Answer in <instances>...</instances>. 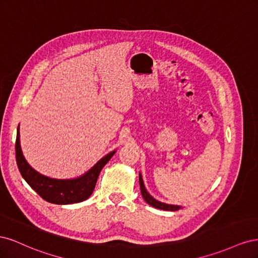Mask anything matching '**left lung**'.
<instances>
[{
	"label": "left lung",
	"mask_w": 258,
	"mask_h": 258,
	"mask_svg": "<svg viewBox=\"0 0 258 258\" xmlns=\"http://www.w3.org/2000/svg\"><path fill=\"white\" fill-rule=\"evenodd\" d=\"M139 182H140V188H141V194L144 198V200L147 202L148 205L154 207V208H157L160 210H166V211H177L179 209H182L181 206H174V205H167V204H163V202H160L158 200H156L155 198H153L150 194L147 192L144 183H143V178L141 173H140L139 176Z\"/></svg>",
	"instance_id": "1"
}]
</instances>
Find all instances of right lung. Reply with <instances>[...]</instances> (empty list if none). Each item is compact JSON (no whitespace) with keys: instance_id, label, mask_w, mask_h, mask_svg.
Instances as JSON below:
<instances>
[{"instance_id":"1","label":"right lung","mask_w":258,"mask_h":258,"mask_svg":"<svg viewBox=\"0 0 258 258\" xmlns=\"http://www.w3.org/2000/svg\"><path fill=\"white\" fill-rule=\"evenodd\" d=\"M19 138L18 127L15 150H16L17 166L22 177L31 186V188L35 190L44 200L54 205H71L88 199L95 189L101 170L103 169L116 152L113 151L104 156L88 172H86L80 177L72 179H58L38 173L29 165L22 155Z\"/></svg>"}]
</instances>
